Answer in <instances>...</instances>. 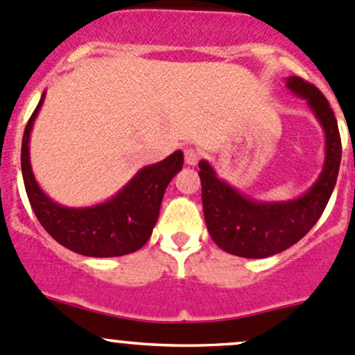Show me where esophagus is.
I'll return each mask as SVG.
<instances>
[{
	"instance_id": "obj_1",
	"label": "esophagus",
	"mask_w": 355,
	"mask_h": 355,
	"mask_svg": "<svg viewBox=\"0 0 355 355\" xmlns=\"http://www.w3.org/2000/svg\"><path fill=\"white\" fill-rule=\"evenodd\" d=\"M199 161V153L196 151V149H187L185 151V163L189 164V166H196Z\"/></svg>"
}]
</instances>
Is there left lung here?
Listing matches in <instances>:
<instances>
[{"mask_svg": "<svg viewBox=\"0 0 355 355\" xmlns=\"http://www.w3.org/2000/svg\"><path fill=\"white\" fill-rule=\"evenodd\" d=\"M287 89L304 99L324 132V163L320 177L302 196L288 200H257L218 177L206 159L199 161L202 209L207 232L220 249L234 256L261 259L288 249L316 225L338 177L342 142L338 123L323 94L299 77Z\"/></svg>", "mask_w": 355, "mask_h": 355, "instance_id": "8db88e82", "label": "left lung"}]
</instances>
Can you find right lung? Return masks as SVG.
Segmentation results:
<instances>
[{
    "label": "right lung",
    "mask_w": 355,
    "mask_h": 355,
    "mask_svg": "<svg viewBox=\"0 0 355 355\" xmlns=\"http://www.w3.org/2000/svg\"><path fill=\"white\" fill-rule=\"evenodd\" d=\"M46 91L32 113L22 139V175L27 198L44 230L58 244L89 257H116L135 252L149 241L159 216L168 184L182 170L184 153L141 168L105 202L70 207L55 202L37 184L31 164V132Z\"/></svg>",
    "instance_id": "obj_1"
}]
</instances>
